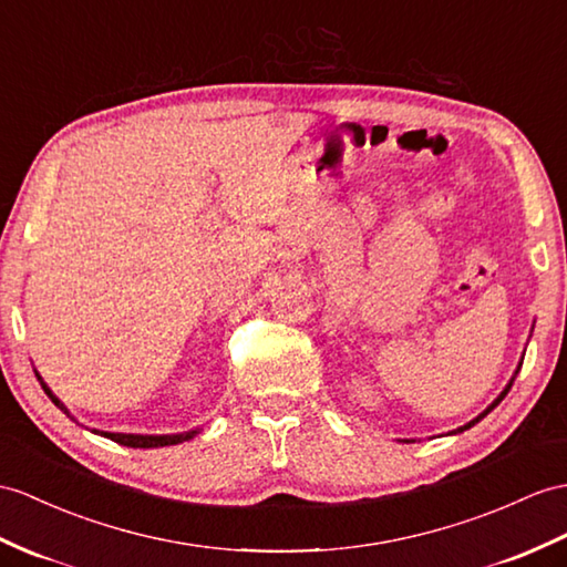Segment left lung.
Segmentation results:
<instances>
[{
	"label": "left lung",
	"mask_w": 567,
	"mask_h": 567,
	"mask_svg": "<svg viewBox=\"0 0 567 567\" xmlns=\"http://www.w3.org/2000/svg\"><path fill=\"white\" fill-rule=\"evenodd\" d=\"M519 368H522V363H519ZM519 368H517V370H519ZM515 375H517V372H515ZM513 382H515V378H513V380H509V384H507V388H505V390H503V392H501V396H498V399H495V402H493V404H491V406H488V409H486V411H483V413H481V416H478V419H474V421H468V423H466V425H462V427H457V431H454V433H462V431H466V427H472V425H474V423H478V421H481V419H483V416H486V413H491V411H493V409H495V406H498V404H501V402H503V399H505V394H507V392H509V388H513ZM406 443H409V440H406Z\"/></svg>",
	"instance_id": "1"
}]
</instances>
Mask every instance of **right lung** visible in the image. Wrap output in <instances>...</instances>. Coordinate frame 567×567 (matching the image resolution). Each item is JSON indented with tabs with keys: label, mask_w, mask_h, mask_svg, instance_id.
<instances>
[{
	"label": "right lung",
	"mask_w": 567,
	"mask_h": 567,
	"mask_svg": "<svg viewBox=\"0 0 567 567\" xmlns=\"http://www.w3.org/2000/svg\"><path fill=\"white\" fill-rule=\"evenodd\" d=\"M38 380H40V384H43V390H45V394L52 399L54 406H60V409L66 413V416L74 421L72 413H69L66 406L60 402V399L52 394V390L43 382V378L38 375ZM93 433H95V435H103V437H110V440H113V443L124 445V447H144V450H148V447H168V445H177V443H185V440L197 435V431L177 433V435H134V433H105V431H93Z\"/></svg>",
	"instance_id": "obj_1"
}]
</instances>
